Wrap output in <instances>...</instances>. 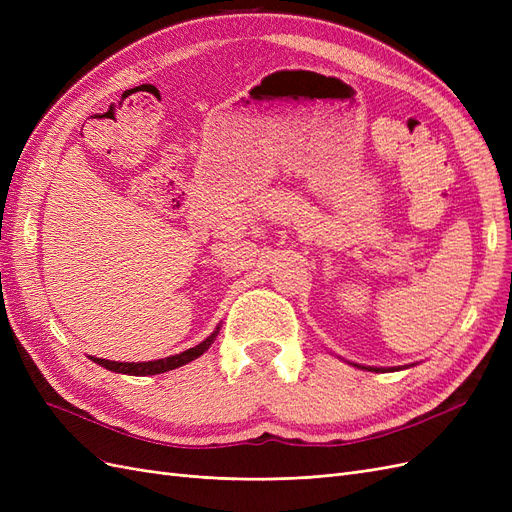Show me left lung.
I'll return each instance as SVG.
<instances>
[{
	"label": "left lung",
	"instance_id": "left-lung-1",
	"mask_svg": "<svg viewBox=\"0 0 512 512\" xmlns=\"http://www.w3.org/2000/svg\"><path fill=\"white\" fill-rule=\"evenodd\" d=\"M350 363V361H348ZM350 365H354V367H359V369H367V371H376V374H384V371H399V369H408V367H412V365H401V367H369V365H359V363H350Z\"/></svg>",
	"mask_w": 512,
	"mask_h": 512
}]
</instances>
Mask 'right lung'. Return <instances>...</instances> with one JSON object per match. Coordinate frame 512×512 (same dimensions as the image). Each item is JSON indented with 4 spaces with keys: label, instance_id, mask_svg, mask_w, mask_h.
<instances>
[{
    "label": "right lung",
    "instance_id": "add662e5",
    "mask_svg": "<svg viewBox=\"0 0 512 512\" xmlns=\"http://www.w3.org/2000/svg\"><path fill=\"white\" fill-rule=\"evenodd\" d=\"M222 329V324L215 327V331L203 339L198 346L183 350L179 354H170L166 359H156V361H141V363H121V361H106V359H98V356H89L91 361L98 363L100 367L108 369V371H115V374H126V376H156V374H164V371L170 369H177L181 365H188L194 359H198L200 354L207 352L211 348V344L215 342V337H218Z\"/></svg>",
    "mask_w": 512,
    "mask_h": 512
}]
</instances>
